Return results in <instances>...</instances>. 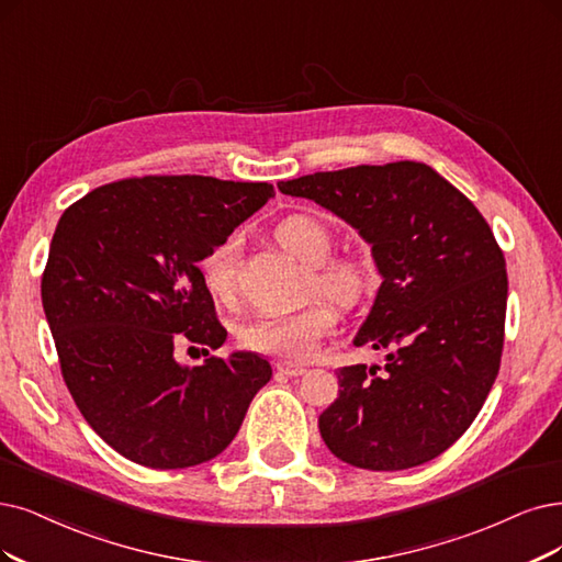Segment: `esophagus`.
<instances>
[{"mask_svg":"<svg viewBox=\"0 0 562 562\" xmlns=\"http://www.w3.org/2000/svg\"><path fill=\"white\" fill-rule=\"evenodd\" d=\"M280 375H286V378H301L305 375V368L299 366V363H278L276 366Z\"/></svg>","mask_w":562,"mask_h":562,"instance_id":"1","label":"esophagus"}]
</instances>
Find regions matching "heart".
<instances>
[{
	"label": "heart",
	"mask_w": 562,
	"mask_h": 562,
	"mask_svg": "<svg viewBox=\"0 0 562 562\" xmlns=\"http://www.w3.org/2000/svg\"><path fill=\"white\" fill-rule=\"evenodd\" d=\"M276 243L301 263L310 266V294H319L342 307L359 303L370 286V268L359 257H328L334 236L307 215H292L276 226ZM238 240L226 238L199 261V273L213 299L226 303L236 294ZM336 313L326 301H315L296 313L255 317L238 328V340L257 355L286 361H307L334 330Z\"/></svg>",
	"instance_id": "heart-1"
}]
</instances>
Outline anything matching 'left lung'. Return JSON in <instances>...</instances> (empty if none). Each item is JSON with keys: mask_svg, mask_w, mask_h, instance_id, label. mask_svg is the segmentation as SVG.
<instances>
[{"mask_svg": "<svg viewBox=\"0 0 562 562\" xmlns=\"http://www.w3.org/2000/svg\"><path fill=\"white\" fill-rule=\"evenodd\" d=\"M359 232L382 276L355 338L386 349L345 366L319 432L340 461L375 472L432 461L470 428L501 370L503 249L474 203L419 161L351 166L278 182Z\"/></svg>", "mask_w": 562, "mask_h": 562, "instance_id": "left-lung-1", "label": "left lung"}]
</instances>
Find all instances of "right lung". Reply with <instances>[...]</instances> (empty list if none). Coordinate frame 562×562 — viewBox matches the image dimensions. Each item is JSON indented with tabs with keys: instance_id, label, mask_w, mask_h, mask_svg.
Instances as JSON below:
<instances>
[{
	"instance_id": "right-lung-1",
	"label": "right lung",
	"mask_w": 562,
	"mask_h": 562,
	"mask_svg": "<svg viewBox=\"0 0 562 562\" xmlns=\"http://www.w3.org/2000/svg\"><path fill=\"white\" fill-rule=\"evenodd\" d=\"M270 196L268 182L145 176L97 187L59 217L41 301L80 414L124 459H215L273 375L255 351L194 368L173 357L180 338L224 345L199 261Z\"/></svg>"
}]
</instances>
